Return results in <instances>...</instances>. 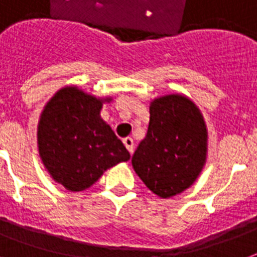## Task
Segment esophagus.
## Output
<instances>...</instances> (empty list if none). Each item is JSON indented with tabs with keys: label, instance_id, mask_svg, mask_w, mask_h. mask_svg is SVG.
I'll list each match as a JSON object with an SVG mask.
<instances>
[{
	"label": "esophagus",
	"instance_id": "esophagus-1",
	"mask_svg": "<svg viewBox=\"0 0 257 257\" xmlns=\"http://www.w3.org/2000/svg\"><path fill=\"white\" fill-rule=\"evenodd\" d=\"M122 143H124V145L129 151V153L132 155L133 149H135V143H133L132 137H126V139H124V140H122Z\"/></svg>",
	"mask_w": 257,
	"mask_h": 257
}]
</instances>
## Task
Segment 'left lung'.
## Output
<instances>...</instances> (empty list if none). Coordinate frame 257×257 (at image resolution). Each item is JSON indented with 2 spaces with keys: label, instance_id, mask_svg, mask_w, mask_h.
Masks as SVG:
<instances>
[{
  "label": "left lung",
  "instance_id": "1",
  "mask_svg": "<svg viewBox=\"0 0 257 257\" xmlns=\"http://www.w3.org/2000/svg\"><path fill=\"white\" fill-rule=\"evenodd\" d=\"M147 136L132 157L133 169L163 199L179 195L199 177L207 160V126L188 97L168 94L151 102Z\"/></svg>",
  "mask_w": 257,
  "mask_h": 257
}]
</instances>
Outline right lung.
<instances>
[{"label": "right lung", "instance_id": "1", "mask_svg": "<svg viewBox=\"0 0 257 257\" xmlns=\"http://www.w3.org/2000/svg\"><path fill=\"white\" fill-rule=\"evenodd\" d=\"M77 86L60 89L42 110L38 153L54 181L68 191L92 187L106 169L131 155L100 116L102 102Z\"/></svg>", "mask_w": 257, "mask_h": 257}]
</instances>
